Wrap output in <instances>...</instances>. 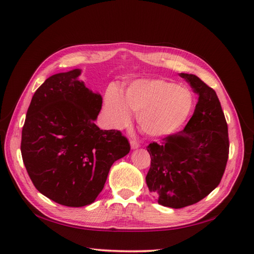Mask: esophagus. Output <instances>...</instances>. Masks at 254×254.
Returning a JSON list of instances; mask_svg holds the SVG:
<instances>
[{
	"mask_svg": "<svg viewBox=\"0 0 254 254\" xmlns=\"http://www.w3.org/2000/svg\"><path fill=\"white\" fill-rule=\"evenodd\" d=\"M129 144H131V148L132 149H137L138 147H139V144L137 143V141H135V140H131V141H129Z\"/></svg>",
	"mask_w": 254,
	"mask_h": 254,
	"instance_id": "esophagus-1",
	"label": "esophagus"
}]
</instances>
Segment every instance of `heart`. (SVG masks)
Listing matches in <instances>:
<instances>
[{"label": "heart", "instance_id": "heart-1", "mask_svg": "<svg viewBox=\"0 0 254 254\" xmlns=\"http://www.w3.org/2000/svg\"><path fill=\"white\" fill-rule=\"evenodd\" d=\"M193 107L191 92L161 79L133 82L123 97L115 87L105 94V110L116 128L131 122V113L137 114L140 131L150 137L162 138L176 133L185 125Z\"/></svg>", "mask_w": 254, "mask_h": 254}]
</instances>
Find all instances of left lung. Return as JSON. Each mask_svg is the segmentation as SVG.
I'll use <instances>...</instances> for the list:
<instances>
[{
  "label": "left lung",
  "instance_id": "left-lung-1",
  "mask_svg": "<svg viewBox=\"0 0 254 254\" xmlns=\"http://www.w3.org/2000/svg\"><path fill=\"white\" fill-rule=\"evenodd\" d=\"M198 95L183 131L147 147L146 184L159 204L181 209L197 203L220 184L228 159V128L213 88L197 75L180 73Z\"/></svg>",
  "mask_w": 254,
  "mask_h": 254
}]
</instances>
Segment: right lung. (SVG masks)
<instances>
[{
	"mask_svg": "<svg viewBox=\"0 0 254 254\" xmlns=\"http://www.w3.org/2000/svg\"><path fill=\"white\" fill-rule=\"evenodd\" d=\"M81 69L46 79L27 111L21 156L35 188L66 207H84L103 190L114 162L127 156L128 140L95 121L103 98L79 79Z\"/></svg>",
	"mask_w": 254,
	"mask_h": 254,
	"instance_id": "1",
	"label": "right lung"
}]
</instances>
